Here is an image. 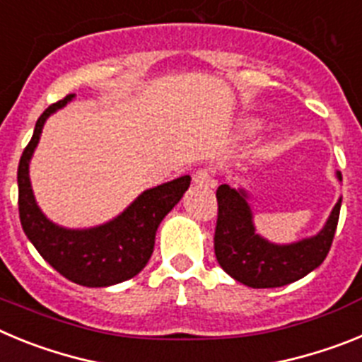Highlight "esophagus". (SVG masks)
<instances>
[{"instance_id": "obj_1", "label": "esophagus", "mask_w": 362, "mask_h": 362, "mask_svg": "<svg viewBox=\"0 0 362 362\" xmlns=\"http://www.w3.org/2000/svg\"><path fill=\"white\" fill-rule=\"evenodd\" d=\"M214 181V170L210 166H203L199 170H196L194 174V183L199 185V187H209Z\"/></svg>"}]
</instances>
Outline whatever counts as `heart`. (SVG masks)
Returning a JSON list of instances; mask_svg holds the SVG:
<instances>
[{
	"mask_svg": "<svg viewBox=\"0 0 362 362\" xmlns=\"http://www.w3.org/2000/svg\"><path fill=\"white\" fill-rule=\"evenodd\" d=\"M248 127H250V129H255L257 124H255V123H248Z\"/></svg>",
	"mask_w": 362,
	"mask_h": 362,
	"instance_id": "1",
	"label": "heart"
}]
</instances>
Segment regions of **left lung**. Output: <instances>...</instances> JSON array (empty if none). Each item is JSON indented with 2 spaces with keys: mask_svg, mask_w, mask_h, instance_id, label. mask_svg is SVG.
<instances>
[{
  "mask_svg": "<svg viewBox=\"0 0 362 362\" xmlns=\"http://www.w3.org/2000/svg\"><path fill=\"white\" fill-rule=\"evenodd\" d=\"M339 179L341 174H337ZM217 223L214 250L221 268L239 283L252 288H277L305 277L325 261L334 241L341 212V199L315 238L286 246L264 241L252 225L245 190L221 185L216 192Z\"/></svg>",
  "mask_w": 362,
  "mask_h": 362,
  "instance_id": "left-lung-1",
  "label": "left lung"
}]
</instances>
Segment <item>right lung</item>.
Listing matches in <instances>:
<instances>
[{
  "label": "right lung",
  "mask_w": 362,
  "mask_h": 362,
  "mask_svg": "<svg viewBox=\"0 0 362 362\" xmlns=\"http://www.w3.org/2000/svg\"><path fill=\"white\" fill-rule=\"evenodd\" d=\"M70 99L72 94L52 103L41 114L32 139L21 153L18 166L19 221L41 257L63 277L92 288L110 286L132 279L146 267L153 252L156 230L190 187V175L143 192L121 216L98 228L66 230L50 223L32 196L28 161L47 117L65 107Z\"/></svg>",
  "instance_id": "1"
}]
</instances>
